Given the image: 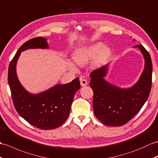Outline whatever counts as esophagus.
<instances>
[{"instance_id":"34e87169","label":"esophagus","mask_w":158,"mask_h":158,"mask_svg":"<svg viewBox=\"0 0 158 158\" xmlns=\"http://www.w3.org/2000/svg\"><path fill=\"white\" fill-rule=\"evenodd\" d=\"M80 85H81L82 86H85L88 85V82L85 79H81L80 80Z\"/></svg>"}]
</instances>
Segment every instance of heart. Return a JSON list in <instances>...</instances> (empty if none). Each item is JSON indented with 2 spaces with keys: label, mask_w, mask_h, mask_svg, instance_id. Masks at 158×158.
I'll return each instance as SVG.
<instances>
[{
  "label": "heart",
  "mask_w": 158,
  "mask_h": 158,
  "mask_svg": "<svg viewBox=\"0 0 158 158\" xmlns=\"http://www.w3.org/2000/svg\"><path fill=\"white\" fill-rule=\"evenodd\" d=\"M102 43H97L88 47L82 48L75 52L73 55V59L77 64L84 65L98 54L96 57V62H99L110 53V49L108 47H103L102 48ZM70 68L73 70H76L75 67L72 65H70Z\"/></svg>",
  "instance_id": "b5f03b06"
}]
</instances>
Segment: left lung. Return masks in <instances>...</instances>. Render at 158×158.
Segmentation results:
<instances>
[{
  "mask_svg": "<svg viewBox=\"0 0 158 158\" xmlns=\"http://www.w3.org/2000/svg\"><path fill=\"white\" fill-rule=\"evenodd\" d=\"M144 56L145 69L139 82L132 88L122 89L103 79L107 66L90 73V86L93 90V107L97 118L105 125L120 127L138 113L148 99L152 84V62L142 44L136 45Z\"/></svg>",
  "mask_w": 158,
  "mask_h": 158,
  "instance_id": "left-lung-1",
  "label": "left lung"
}]
</instances>
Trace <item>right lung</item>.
<instances>
[{"label":"right lung","mask_w":158,"mask_h":158,"mask_svg":"<svg viewBox=\"0 0 158 158\" xmlns=\"http://www.w3.org/2000/svg\"><path fill=\"white\" fill-rule=\"evenodd\" d=\"M35 48H48L47 40L36 37L22 45L9 64L8 82L13 105L21 116L36 128L51 130L60 127L67 120L73 97L80 89V83L76 78L68 84L56 85L40 94L27 92L17 79L15 66L21 52Z\"/></svg>","instance_id":"add662e5"}]
</instances>
